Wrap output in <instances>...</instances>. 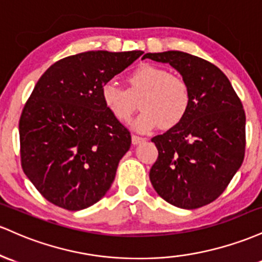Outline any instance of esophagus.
<instances>
[{
	"instance_id": "1",
	"label": "esophagus",
	"mask_w": 262,
	"mask_h": 262,
	"mask_svg": "<svg viewBox=\"0 0 262 262\" xmlns=\"http://www.w3.org/2000/svg\"><path fill=\"white\" fill-rule=\"evenodd\" d=\"M131 141H132V145H139V143L143 142V141H145V139H143V137L137 136V135H132Z\"/></svg>"
}]
</instances>
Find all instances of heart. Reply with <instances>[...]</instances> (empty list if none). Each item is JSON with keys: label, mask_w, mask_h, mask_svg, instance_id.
Returning a JSON list of instances; mask_svg holds the SVG:
<instances>
[{"label": "heart", "mask_w": 262, "mask_h": 262, "mask_svg": "<svg viewBox=\"0 0 262 262\" xmlns=\"http://www.w3.org/2000/svg\"><path fill=\"white\" fill-rule=\"evenodd\" d=\"M127 89L113 81L101 88V99L108 113L119 122H128L137 108L142 113L132 126L141 132L151 131L161 125L172 128L186 117L192 104L190 88L182 76L169 74L164 68L141 66L127 76Z\"/></svg>", "instance_id": "1"}]
</instances>
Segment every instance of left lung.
Instances as JSON below:
<instances>
[{
  "label": "left lung",
  "mask_w": 262,
  "mask_h": 262,
  "mask_svg": "<svg viewBox=\"0 0 262 262\" xmlns=\"http://www.w3.org/2000/svg\"><path fill=\"white\" fill-rule=\"evenodd\" d=\"M145 58L168 63L192 93L186 117L152 139L158 158L149 179L169 204L196 209L215 201L242 166L245 111L226 75L208 60L179 51L147 53Z\"/></svg>",
  "instance_id": "1"
}]
</instances>
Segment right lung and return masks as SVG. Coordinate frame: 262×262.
I'll return each mask as SVG.
<instances>
[{"label":"right lung","instance_id":"1","mask_svg":"<svg viewBox=\"0 0 262 262\" xmlns=\"http://www.w3.org/2000/svg\"><path fill=\"white\" fill-rule=\"evenodd\" d=\"M142 53H79L39 78L19 119L20 163L48 202L81 210L110 189L131 135L105 107L101 88Z\"/></svg>","mask_w":262,"mask_h":262}]
</instances>
